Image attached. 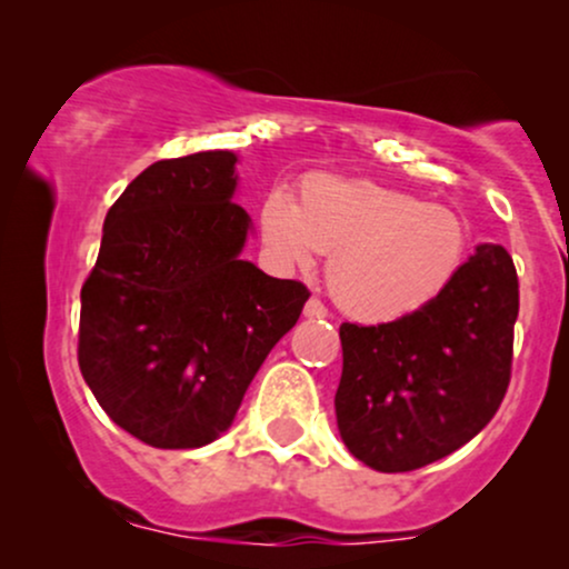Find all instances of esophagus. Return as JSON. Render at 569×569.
Returning <instances> with one entry per match:
<instances>
[{
  "label": "esophagus",
  "instance_id": "34e87169",
  "mask_svg": "<svg viewBox=\"0 0 569 569\" xmlns=\"http://www.w3.org/2000/svg\"><path fill=\"white\" fill-rule=\"evenodd\" d=\"M329 316V307H326L321 299L318 297H312V299H307V305H305V318H326Z\"/></svg>",
  "mask_w": 569,
  "mask_h": 569
}]
</instances>
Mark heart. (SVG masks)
<instances>
[{"label":"heart","mask_w":569,"mask_h":569,"mask_svg":"<svg viewBox=\"0 0 569 569\" xmlns=\"http://www.w3.org/2000/svg\"><path fill=\"white\" fill-rule=\"evenodd\" d=\"M259 234L280 267H310L318 251L331 297L358 321L388 323L433 302L460 270L468 230L452 208L371 181L310 173L299 202L270 189Z\"/></svg>","instance_id":"obj_1"}]
</instances>
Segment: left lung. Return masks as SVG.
<instances>
[{
    "mask_svg": "<svg viewBox=\"0 0 569 569\" xmlns=\"http://www.w3.org/2000/svg\"><path fill=\"white\" fill-rule=\"evenodd\" d=\"M519 278L481 243L433 302L390 323L339 326L335 409L345 447L382 473L452 455L495 417L511 382Z\"/></svg>",
    "mask_w": 569,
    "mask_h": 569,
    "instance_id": "obj_1",
    "label": "left lung"
}]
</instances>
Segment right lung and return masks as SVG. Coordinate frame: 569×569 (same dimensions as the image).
Segmentation results:
<instances>
[{"label": "right lung", "mask_w": 569, "mask_h": 569, "mask_svg": "<svg viewBox=\"0 0 569 569\" xmlns=\"http://www.w3.org/2000/svg\"><path fill=\"white\" fill-rule=\"evenodd\" d=\"M234 162L217 149L136 176L103 219L82 286L84 382L112 422L149 447L219 439L310 297L299 280L240 259L251 219L232 202Z\"/></svg>", "instance_id": "1"}]
</instances>
